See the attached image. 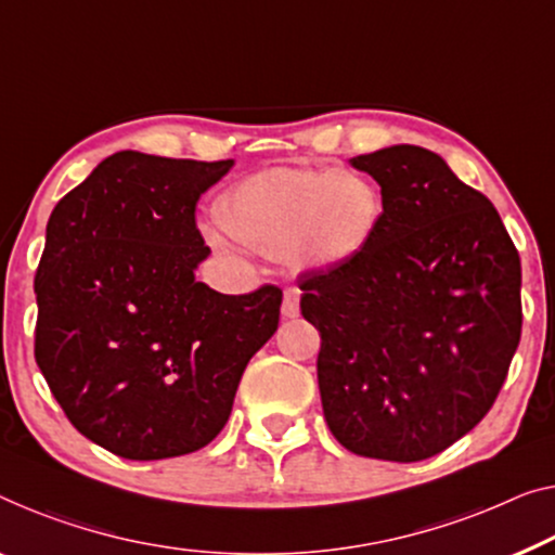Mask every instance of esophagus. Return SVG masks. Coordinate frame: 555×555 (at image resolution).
<instances>
[{
    "instance_id": "34e87169",
    "label": "esophagus",
    "mask_w": 555,
    "mask_h": 555,
    "mask_svg": "<svg viewBox=\"0 0 555 555\" xmlns=\"http://www.w3.org/2000/svg\"><path fill=\"white\" fill-rule=\"evenodd\" d=\"M301 313V292L299 288H286L284 301H281V317L296 319Z\"/></svg>"
}]
</instances>
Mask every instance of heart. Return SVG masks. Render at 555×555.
Instances as JSON below:
<instances>
[{"label": "heart", "instance_id": "obj_1", "mask_svg": "<svg viewBox=\"0 0 555 555\" xmlns=\"http://www.w3.org/2000/svg\"><path fill=\"white\" fill-rule=\"evenodd\" d=\"M386 217L382 186L357 169H267L221 196L206 238L219 251L281 256L306 274L349 267L376 242Z\"/></svg>", "mask_w": 555, "mask_h": 555}]
</instances>
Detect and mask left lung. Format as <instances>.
<instances>
[{
  "label": "left lung",
  "instance_id": "obj_1",
  "mask_svg": "<svg viewBox=\"0 0 555 555\" xmlns=\"http://www.w3.org/2000/svg\"><path fill=\"white\" fill-rule=\"evenodd\" d=\"M378 181L382 231L349 267L304 274L321 334V406L336 441L413 463L493 406L520 341V259L495 206L441 156L393 144L349 159Z\"/></svg>",
  "mask_w": 555,
  "mask_h": 555
}]
</instances>
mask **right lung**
Masks as SVG:
<instances>
[{
    "mask_svg": "<svg viewBox=\"0 0 555 555\" xmlns=\"http://www.w3.org/2000/svg\"><path fill=\"white\" fill-rule=\"evenodd\" d=\"M234 167L117 152L54 206L35 357L66 418L129 461L204 449L246 363L274 336L281 288L227 296L196 281V202Z\"/></svg>",
    "mask_w": 555,
    "mask_h": 555,
    "instance_id": "obj_1",
    "label": "right lung"
}]
</instances>
